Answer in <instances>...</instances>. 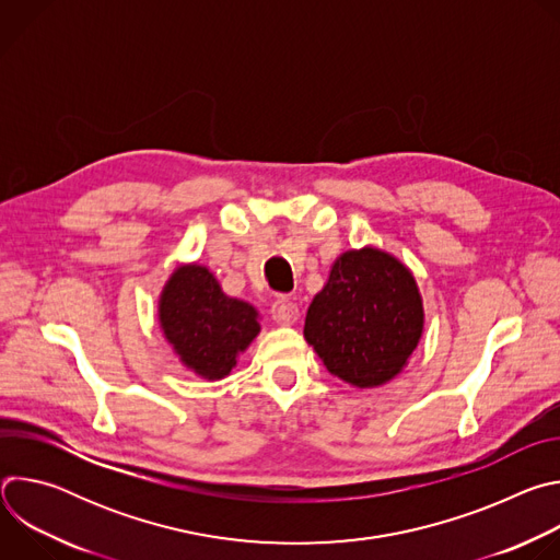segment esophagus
Returning <instances> with one entry per match:
<instances>
[{"label":"esophagus","instance_id":"34e87169","mask_svg":"<svg viewBox=\"0 0 560 560\" xmlns=\"http://www.w3.org/2000/svg\"><path fill=\"white\" fill-rule=\"evenodd\" d=\"M270 314H272V318H275L277 324L290 326V324L296 322L299 307H296V303L290 301V299H277V301L272 303V307H270Z\"/></svg>","mask_w":560,"mask_h":560}]
</instances>
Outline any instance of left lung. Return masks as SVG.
Returning a JSON list of instances; mask_svg holds the SVG:
<instances>
[{
	"label": "left lung",
	"instance_id": "8db88e82",
	"mask_svg": "<svg viewBox=\"0 0 560 560\" xmlns=\"http://www.w3.org/2000/svg\"><path fill=\"white\" fill-rule=\"evenodd\" d=\"M423 332L410 270L374 250L341 255L305 314V341L339 378L372 387L401 372Z\"/></svg>",
	"mask_w": 560,
	"mask_h": 560
}]
</instances>
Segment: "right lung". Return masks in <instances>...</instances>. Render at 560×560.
I'll list each match as a JSON object with an SVG mask.
<instances>
[{
  "label": "right lung",
  "mask_w": 560,
  "mask_h": 560,
  "mask_svg": "<svg viewBox=\"0 0 560 560\" xmlns=\"http://www.w3.org/2000/svg\"><path fill=\"white\" fill-rule=\"evenodd\" d=\"M166 339L182 361L203 378H221L259 335L257 310L225 296L203 266L175 270L159 301Z\"/></svg>",
  "instance_id": "1"
}]
</instances>
